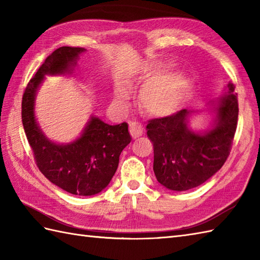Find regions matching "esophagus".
Returning a JSON list of instances; mask_svg holds the SVG:
<instances>
[{
  "label": "esophagus",
  "instance_id": "esophagus-1",
  "mask_svg": "<svg viewBox=\"0 0 260 260\" xmlns=\"http://www.w3.org/2000/svg\"><path fill=\"white\" fill-rule=\"evenodd\" d=\"M129 133L133 139H136L143 134V126L137 121H129Z\"/></svg>",
  "mask_w": 260,
  "mask_h": 260
}]
</instances>
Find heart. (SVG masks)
<instances>
[{
    "label": "heart",
    "instance_id": "obj_1",
    "mask_svg": "<svg viewBox=\"0 0 260 260\" xmlns=\"http://www.w3.org/2000/svg\"><path fill=\"white\" fill-rule=\"evenodd\" d=\"M186 80L181 76L153 81L142 90L140 102L142 107L153 115H168L179 106L186 90ZM129 87L119 85L116 89V97L120 101L128 98Z\"/></svg>",
    "mask_w": 260,
    "mask_h": 260
}]
</instances>
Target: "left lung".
I'll list each match as a JSON object with an SVG mask.
<instances>
[{"label": "left lung", "instance_id": "8db88e82", "mask_svg": "<svg viewBox=\"0 0 260 260\" xmlns=\"http://www.w3.org/2000/svg\"><path fill=\"white\" fill-rule=\"evenodd\" d=\"M220 98L215 126L200 135L187 128L190 110L181 109L148 120L147 137L153 143V170L157 181L173 191H186L204 183L222 168L231 151L238 124V98L235 87Z\"/></svg>", "mask_w": 260, "mask_h": 260}]
</instances>
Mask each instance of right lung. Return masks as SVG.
<instances>
[{
  "label": "right lung",
  "instance_id": "1",
  "mask_svg": "<svg viewBox=\"0 0 260 260\" xmlns=\"http://www.w3.org/2000/svg\"><path fill=\"white\" fill-rule=\"evenodd\" d=\"M84 48L60 47L49 54L27 82L22 97V124L37 167L53 184L71 194L93 196L108 185L118 167L121 151L131 143L128 125H108L91 117L78 140L68 145L49 141L39 128L33 105L45 75L69 71Z\"/></svg>",
  "mask_w": 260,
  "mask_h": 260
}]
</instances>
